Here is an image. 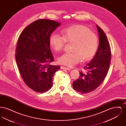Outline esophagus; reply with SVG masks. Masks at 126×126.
Listing matches in <instances>:
<instances>
[{"instance_id": "esophagus-1", "label": "esophagus", "mask_w": 126, "mask_h": 126, "mask_svg": "<svg viewBox=\"0 0 126 126\" xmlns=\"http://www.w3.org/2000/svg\"><path fill=\"white\" fill-rule=\"evenodd\" d=\"M60 68L61 69H66L67 70H70V69L69 67H65L64 66H60Z\"/></svg>"}]
</instances>
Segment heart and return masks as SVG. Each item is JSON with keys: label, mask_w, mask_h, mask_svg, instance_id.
<instances>
[{"label": "heart", "mask_w": 126, "mask_h": 126, "mask_svg": "<svg viewBox=\"0 0 126 126\" xmlns=\"http://www.w3.org/2000/svg\"><path fill=\"white\" fill-rule=\"evenodd\" d=\"M62 36L53 33L49 37V44L56 51L63 49L66 42H73L72 52L65 53L58 58L63 65L73 66L81 61L91 60L96 52L98 39L96 34L83 25H75L61 31Z\"/></svg>", "instance_id": "heart-1"}]
</instances>
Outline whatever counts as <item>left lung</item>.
Segmentation results:
<instances>
[{
    "instance_id": "1",
    "label": "left lung",
    "mask_w": 126,
    "mask_h": 126,
    "mask_svg": "<svg viewBox=\"0 0 126 126\" xmlns=\"http://www.w3.org/2000/svg\"><path fill=\"white\" fill-rule=\"evenodd\" d=\"M99 33V45L92 60L80 72L78 79L73 82V88L81 94H87L96 89L105 78L110 63L111 51L104 32L96 25Z\"/></svg>"
}]
</instances>
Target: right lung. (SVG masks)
Returning <instances> with one entry per match:
<instances>
[{
	"mask_svg": "<svg viewBox=\"0 0 126 126\" xmlns=\"http://www.w3.org/2000/svg\"><path fill=\"white\" fill-rule=\"evenodd\" d=\"M60 24L50 20H37L25 27L19 37L15 54L18 69L24 83L36 92L50 89L54 74L60 69V66L50 64L54 58L49 40Z\"/></svg>",
	"mask_w": 126,
	"mask_h": 126,
	"instance_id": "1",
	"label": "right lung"
}]
</instances>
